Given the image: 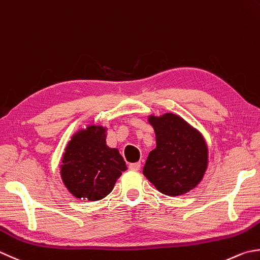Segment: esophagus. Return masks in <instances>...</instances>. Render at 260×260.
<instances>
[{
    "label": "esophagus",
    "mask_w": 260,
    "mask_h": 260,
    "mask_svg": "<svg viewBox=\"0 0 260 260\" xmlns=\"http://www.w3.org/2000/svg\"><path fill=\"white\" fill-rule=\"evenodd\" d=\"M140 168H141V164L139 163H131L130 165H129V169L130 170H135V171H139L140 170Z\"/></svg>",
    "instance_id": "1"
}]
</instances>
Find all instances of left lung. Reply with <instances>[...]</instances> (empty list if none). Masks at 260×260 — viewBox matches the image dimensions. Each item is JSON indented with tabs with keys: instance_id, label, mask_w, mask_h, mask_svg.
Returning a JSON list of instances; mask_svg holds the SVG:
<instances>
[{
	"instance_id": "left-lung-1",
	"label": "left lung",
	"mask_w": 260,
	"mask_h": 260,
	"mask_svg": "<svg viewBox=\"0 0 260 260\" xmlns=\"http://www.w3.org/2000/svg\"><path fill=\"white\" fill-rule=\"evenodd\" d=\"M156 148L144 166V174L161 193L179 196L194 188L207 169L208 151L199 132L180 116L168 113L149 117Z\"/></svg>"
}]
</instances>
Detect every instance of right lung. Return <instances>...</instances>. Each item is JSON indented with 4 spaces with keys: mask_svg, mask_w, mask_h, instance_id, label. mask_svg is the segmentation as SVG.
Returning a JSON list of instances; mask_svg holds the SVG:
<instances>
[{
    "mask_svg": "<svg viewBox=\"0 0 260 260\" xmlns=\"http://www.w3.org/2000/svg\"><path fill=\"white\" fill-rule=\"evenodd\" d=\"M62 161L61 175L68 190L77 198L91 202L106 197L126 170L119 150L107 147L103 126L78 132Z\"/></svg>",
    "mask_w": 260,
    "mask_h": 260,
    "instance_id": "1",
    "label": "right lung"
}]
</instances>
